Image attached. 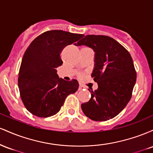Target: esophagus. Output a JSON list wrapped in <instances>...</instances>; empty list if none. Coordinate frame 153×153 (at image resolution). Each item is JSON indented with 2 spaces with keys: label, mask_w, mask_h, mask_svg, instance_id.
<instances>
[{
  "label": "esophagus",
  "mask_w": 153,
  "mask_h": 153,
  "mask_svg": "<svg viewBox=\"0 0 153 153\" xmlns=\"http://www.w3.org/2000/svg\"><path fill=\"white\" fill-rule=\"evenodd\" d=\"M83 86L82 85H79V90H82V89H83Z\"/></svg>",
  "instance_id": "34e87169"
}]
</instances>
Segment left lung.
I'll list each match as a JSON object with an SVG mask.
<instances>
[{
    "label": "left lung",
    "instance_id": "left-lung-1",
    "mask_svg": "<svg viewBox=\"0 0 153 153\" xmlns=\"http://www.w3.org/2000/svg\"><path fill=\"white\" fill-rule=\"evenodd\" d=\"M76 45H86L95 52L91 77L99 86L91 91V99L81 104L82 111L94 121L109 120L125 108L131 98L137 79L132 58L118 42L104 35H86Z\"/></svg>",
    "mask_w": 153,
    "mask_h": 153
}]
</instances>
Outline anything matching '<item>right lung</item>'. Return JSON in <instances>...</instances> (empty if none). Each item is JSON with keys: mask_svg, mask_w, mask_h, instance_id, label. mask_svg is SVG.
I'll use <instances>...</instances> for the list:
<instances>
[{"mask_svg": "<svg viewBox=\"0 0 153 153\" xmlns=\"http://www.w3.org/2000/svg\"><path fill=\"white\" fill-rule=\"evenodd\" d=\"M82 36L62 30L47 31L27 47L19 69L18 85L22 102L33 115L45 118L56 114L67 96L78 91V81L59 78L56 68L62 65L63 49Z\"/></svg>", "mask_w": 153, "mask_h": 153, "instance_id": "obj_1", "label": "right lung"}]
</instances>
